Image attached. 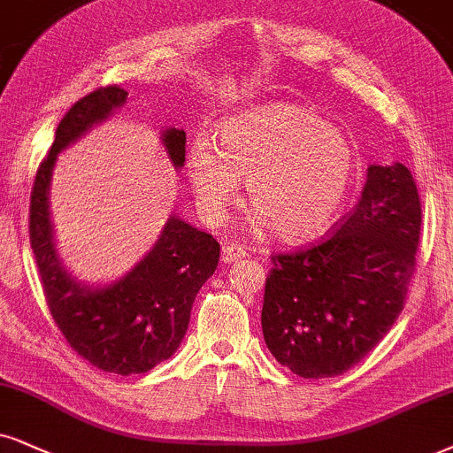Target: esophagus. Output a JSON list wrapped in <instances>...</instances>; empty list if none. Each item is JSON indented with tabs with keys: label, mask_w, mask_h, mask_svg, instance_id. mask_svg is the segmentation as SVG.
Masks as SVG:
<instances>
[{
	"label": "esophagus",
	"mask_w": 453,
	"mask_h": 453,
	"mask_svg": "<svg viewBox=\"0 0 453 453\" xmlns=\"http://www.w3.org/2000/svg\"><path fill=\"white\" fill-rule=\"evenodd\" d=\"M244 257H246V250L240 244H226L221 249V261L223 263L240 261V259H244Z\"/></svg>",
	"instance_id": "obj_1"
}]
</instances>
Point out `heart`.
Listing matches in <instances>:
<instances>
[{"instance_id": "heart-1", "label": "heart", "mask_w": 453, "mask_h": 453, "mask_svg": "<svg viewBox=\"0 0 453 453\" xmlns=\"http://www.w3.org/2000/svg\"><path fill=\"white\" fill-rule=\"evenodd\" d=\"M186 173L211 221L226 217L242 180L257 230L284 242H307L330 227L357 173V150L345 131L303 104L273 102L226 119L217 144L196 137Z\"/></svg>"}]
</instances>
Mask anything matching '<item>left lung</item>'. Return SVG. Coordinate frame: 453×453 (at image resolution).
Instances as JSON below:
<instances>
[{
	"instance_id": "obj_1",
	"label": "left lung",
	"mask_w": 453,
	"mask_h": 453,
	"mask_svg": "<svg viewBox=\"0 0 453 453\" xmlns=\"http://www.w3.org/2000/svg\"><path fill=\"white\" fill-rule=\"evenodd\" d=\"M420 223L410 169L370 165L362 198L332 236L273 257L261 311L273 357L303 379H330L362 362L405 305Z\"/></svg>"
}]
</instances>
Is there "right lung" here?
Wrapping results in <instances>:
<instances>
[{
	"label": "right lung",
	"instance_id": "right-lung-1",
	"mask_svg": "<svg viewBox=\"0 0 453 453\" xmlns=\"http://www.w3.org/2000/svg\"><path fill=\"white\" fill-rule=\"evenodd\" d=\"M125 102L127 91L108 85L91 91L65 114L37 171L28 232L48 307L68 345L96 368L129 376L144 374L180 349L194 299L217 269L219 244L211 234L171 213L152 249L121 278L88 284L65 265L50 211L56 160ZM160 142L180 171L186 160V131L165 127Z\"/></svg>",
	"mask_w": 453,
	"mask_h": 453
}]
</instances>
